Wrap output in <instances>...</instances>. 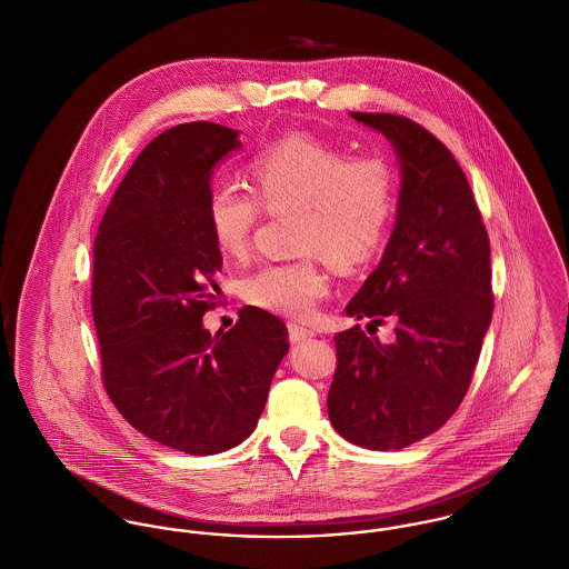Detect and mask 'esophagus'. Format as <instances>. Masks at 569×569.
Listing matches in <instances>:
<instances>
[{
    "label": "esophagus",
    "instance_id": "obj_1",
    "mask_svg": "<svg viewBox=\"0 0 569 569\" xmlns=\"http://www.w3.org/2000/svg\"><path fill=\"white\" fill-rule=\"evenodd\" d=\"M289 337L293 343H300V341H307L311 337H316V330L313 328H307V326L296 325V322H289Z\"/></svg>",
    "mask_w": 569,
    "mask_h": 569
}]
</instances>
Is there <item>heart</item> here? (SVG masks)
<instances>
[{
	"mask_svg": "<svg viewBox=\"0 0 569 569\" xmlns=\"http://www.w3.org/2000/svg\"><path fill=\"white\" fill-rule=\"evenodd\" d=\"M251 190L217 181L206 219L212 241L243 260L262 210L296 212L298 260L267 262L243 280V298L262 311L307 320L330 289L325 258L339 271H357L388 243L397 214V174L377 156L350 158L346 149L311 133H289L249 163Z\"/></svg>",
	"mask_w": 569,
	"mask_h": 569,
	"instance_id": "heart-1",
	"label": "heart"
}]
</instances>
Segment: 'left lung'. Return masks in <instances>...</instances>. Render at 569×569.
Returning a JSON list of instances; mask_svg holds the SVG:
<instances>
[{
  "instance_id": "1",
  "label": "left lung",
  "mask_w": 569,
  "mask_h": 569,
  "mask_svg": "<svg viewBox=\"0 0 569 569\" xmlns=\"http://www.w3.org/2000/svg\"><path fill=\"white\" fill-rule=\"evenodd\" d=\"M350 116L392 142L403 183L390 243L346 313L390 320L397 337L337 332L326 403L348 442L399 451L438 431L471 386L492 318L490 244L471 186L436 136L397 113Z\"/></svg>"
}]
</instances>
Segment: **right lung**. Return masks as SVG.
Masks as SVG:
<instances>
[{"instance_id":"1","label":"right lung","mask_w":569,"mask_h":569,"mask_svg":"<svg viewBox=\"0 0 569 569\" xmlns=\"http://www.w3.org/2000/svg\"><path fill=\"white\" fill-rule=\"evenodd\" d=\"M239 147V131L214 122L163 131L120 181L93 239L102 386L129 425L190 456L243 442L289 350L287 326L256 307L228 332L203 328L223 267L206 219L210 179Z\"/></svg>"}]
</instances>
